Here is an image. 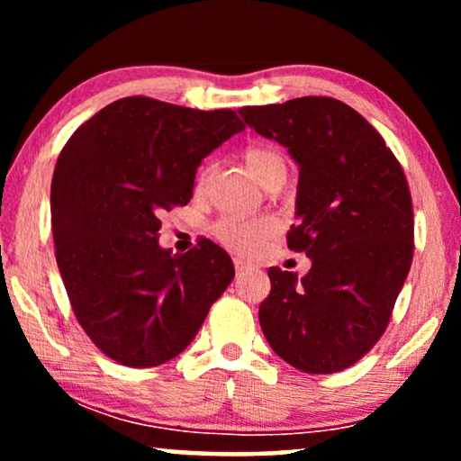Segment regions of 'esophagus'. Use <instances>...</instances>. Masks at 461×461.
<instances>
[{
  "label": "esophagus",
  "mask_w": 461,
  "mask_h": 461,
  "mask_svg": "<svg viewBox=\"0 0 461 461\" xmlns=\"http://www.w3.org/2000/svg\"><path fill=\"white\" fill-rule=\"evenodd\" d=\"M235 268H237V275H241V273H245V270L256 268V264L243 260V258H235Z\"/></svg>",
  "instance_id": "1"
}]
</instances>
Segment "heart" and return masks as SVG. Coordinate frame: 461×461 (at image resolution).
<instances>
[{"label":"heart","instance_id":"heart-1","mask_svg":"<svg viewBox=\"0 0 461 461\" xmlns=\"http://www.w3.org/2000/svg\"><path fill=\"white\" fill-rule=\"evenodd\" d=\"M243 163L248 172L254 176L258 185L270 188L275 185H283L287 176L285 157L273 144H256L243 153ZM210 169L199 174V186L205 185ZM275 222L270 218H224L216 226V237L220 241L230 245L239 251H251L258 245L273 235Z\"/></svg>","mask_w":461,"mask_h":461}]
</instances>
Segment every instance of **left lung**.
Masks as SVG:
<instances>
[{
	"instance_id": "1",
	"label": "left lung",
	"mask_w": 461,
	"mask_h": 461,
	"mask_svg": "<svg viewBox=\"0 0 461 461\" xmlns=\"http://www.w3.org/2000/svg\"><path fill=\"white\" fill-rule=\"evenodd\" d=\"M249 128L298 163V222L287 232L312 267L268 268L260 327L270 348L306 374H336L374 348L413 258L405 174L384 138L348 104L304 96L239 109Z\"/></svg>"
}]
</instances>
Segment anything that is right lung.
<instances>
[{
  "mask_svg": "<svg viewBox=\"0 0 461 461\" xmlns=\"http://www.w3.org/2000/svg\"><path fill=\"white\" fill-rule=\"evenodd\" d=\"M235 111L130 96L81 125L50 191L56 262L79 325L113 361L178 357L235 276L210 239L186 254L159 245L163 212L193 197L197 167L243 131Z\"/></svg>",
  "mask_w": 461,
  "mask_h": 461,
  "instance_id": "add662e5",
  "label": "right lung"
}]
</instances>
